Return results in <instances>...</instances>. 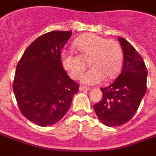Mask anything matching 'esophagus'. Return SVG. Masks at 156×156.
Segmentation results:
<instances>
[{
	"label": "esophagus",
	"mask_w": 156,
	"mask_h": 156,
	"mask_svg": "<svg viewBox=\"0 0 156 156\" xmlns=\"http://www.w3.org/2000/svg\"><path fill=\"white\" fill-rule=\"evenodd\" d=\"M79 90H80V91H88V90H90V88L85 87V86H80V87H79Z\"/></svg>",
	"instance_id": "obj_1"
}]
</instances>
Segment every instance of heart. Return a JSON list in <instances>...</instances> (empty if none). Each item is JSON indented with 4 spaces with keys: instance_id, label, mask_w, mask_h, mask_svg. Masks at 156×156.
I'll return each instance as SVG.
<instances>
[{
    "instance_id": "heart-1",
    "label": "heart",
    "mask_w": 156,
    "mask_h": 156,
    "mask_svg": "<svg viewBox=\"0 0 156 156\" xmlns=\"http://www.w3.org/2000/svg\"><path fill=\"white\" fill-rule=\"evenodd\" d=\"M73 45L78 55L68 51H63L61 54L62 65L72 78H80L88 67V62L92 68L82 78L83 83L97 84L105 78L110 80L119 74L124 53L117 41L88 33L78 37Z\"/></svg>"
}]
</instances>
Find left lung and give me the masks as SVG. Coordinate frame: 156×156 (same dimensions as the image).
Masks as SVG:
<instances>
[{"instance_id": "obj_1", "label": "left lung", "mask_w": 156, "mask_h": 156, "mask_svg": "<svg viewBox=\"0 0 156 156\" xmlns=\"http://www.w3.org/2000/svg\"><path fill=\"white\" fill-rule=\"evenodd\" d=\"M124 52L120 74L112 84L101 88L103 98L94 105L96 115L106 126H119L130 120L146 92L147 68L140 53L123 37Z\"/></svg>"}]
</instances>
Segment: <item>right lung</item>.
I'll list each match as a JSON object with an SVG mask.
<instances>
[{
	"label": "right lung",
	"mask_w": 156,
	"mask_h": 156,
	"mask_svg": "<svg viewBox=\"0 0 156 156\" xmlns=\"http://www.w3.org/2000/svg\"><path fill=\"white\" fill-rule=\"evenodd\" d=\"M72 32L52 31L39 37L16 65L13 91L24 117L39 126L58 123L70 108L79 85L68 76L62 49Z\"/></svg>",
	"instance_id": "right-lung-1"
}]
</instances>
